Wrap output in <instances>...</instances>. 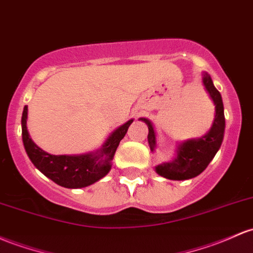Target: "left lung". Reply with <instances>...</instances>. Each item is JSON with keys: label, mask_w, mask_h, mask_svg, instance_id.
I'll return each instance as SVG.
<instances>
[{"label": "left lung", "mask_w": 253, "mask_h": 253, "mask_svg": "<svg viewBox=\"0 0 253 253\" xmlns=\"http://www.w3.org/2000/svg\"><path fill=\"white\" fill-rule=\"evenodd\" d=\"M202 82L215 105V118L210 129L204 135L193 139H187L177 144L175 156L168 162H163L155 167L158 175L169 180H187L199 175L208 167L216 152L221 148L224 135V112L221 93L213 86L211 78L208 73H202ZM148 125V141L152 152L157 148V138L154 125L146 118H140Z\"/></svg>", "instance_id": "left-lung-1"}]
</instances>
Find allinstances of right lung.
Masks as SVG:
<instances>
[{"label":"right lung","instance_id":"1","mask_svg":"<svg viewBox=\"0 0 253 253\" xmlns=\"http://www.w3.org/2000/svg\"><path fill=\"white\" fill-rule=\"evenodd\" d=\"M27 105L21 118L23 143L26 154L38 170L55 184L66 188H82L95 184L109 173L112 161L133 119L110 133L103 145L96 151L82 155H51L35 144L27 131Z\"/></svg>","mask_w":253,"mask_h":253}]
</instances>
